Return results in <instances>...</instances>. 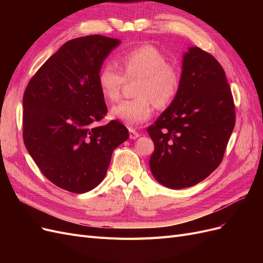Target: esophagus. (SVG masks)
Returning <instances> with one entry per match:
<instances>
[{
    "instance_id": "obj_1",
    "label": "esophagus",
    "mask_w": 263,
    "mask_h": 263,
    "mask_svg": "<svg viewBox=\"0 0 263 263\" xmlns=\"http://www.w3.org/2000/svg\"><path fill=\"white\" fill-rule=\"evenodd\" d=\"M139 137V133H137L134 128H129V138L130 139H136Z\"/></svg>"
}]
</instances>
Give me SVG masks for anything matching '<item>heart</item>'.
Instances as JSON below:
<instances>
[{
	"label": "heart",
	"mask_w": 263,
	"mask_h": 263,
	"mask_svg": "<svg viewBox=\"0 0 263 263\" xmlns=\"http://www.w3.org/2000/svg\"><path fill=\"white\" fill-rule=\"evenodd\" d=\"M118 62L122 71L110 63L100 70L98 84L103 98L116 102L121 98L125 81L139 79L136 86L138 98L113 106L112 117L127 126H138L153 116L154 103L162 108L176 99L181 86V71L155 46L142 45L127 50L119 55Z\"/></svg>",
	"instance_id": "obj_1"
}]
</instances>
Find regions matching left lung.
<instances>
[{"label":"left lung","instance_id":"left-lung-1","mask_svg":"<svg viewBox=\"0 0 263 263\" xmlns=\"http://www.w3.org/2000/svg\"><path fill=\"white\" fill-rule=\"evenodd\" d=\"M182 68L176 99L147 129L155 144L151 173L170 189L195 185L217 168L236 122L232 90L219 62L192 47Z\"/></svg>","mask_w":263,"mask_h":263}]
</instances>
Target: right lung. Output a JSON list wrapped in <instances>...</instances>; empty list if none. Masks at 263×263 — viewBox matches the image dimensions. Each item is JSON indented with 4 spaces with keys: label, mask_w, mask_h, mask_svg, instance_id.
Listing matches in <instances>:
<instances>
[{
    "label": "right lung",
    "mask_w": 263,
    "mask_h": 263,
    "mask_svg": "<svg viewBox=\"0 0 263 263\" xmlns=\"http://www.w3.org/2000/svg\"><path fill=\"white\" fill-rule=\"evenodd\" d=\"M119 44L101 35L67 42L24 92V144L44 176L69 192L85 193L98 186L114 149L129 137L118 121L97 125L107 113L98 77Z\"/></svg>",
    "instance_id": "obj_1"
}]
</instances>
